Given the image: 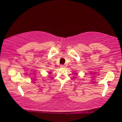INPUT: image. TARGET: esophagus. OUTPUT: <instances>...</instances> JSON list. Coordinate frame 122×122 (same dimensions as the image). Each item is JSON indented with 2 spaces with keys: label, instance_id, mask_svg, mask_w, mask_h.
I'll return each instance as SVG.
<instances>
[{
  "label": "esophagus",
  "instance_id": "1",
  "mask_svg": "<svg viewBox=\"0 0 122 122\" xmlns=\"http://www.w3.org/2000/svg\"><path fill=\"white\" fill-rule=\"evenodd\" d=\"M61 68H65L66 67H65V66H64V65H61Z\"/></svg>",
  "mask_w": 122,
  "mask_h": 122
}]
</instances>
